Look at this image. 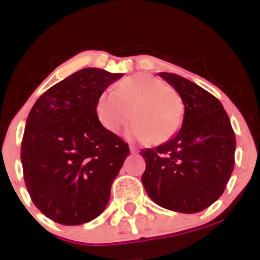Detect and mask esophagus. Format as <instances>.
I'll return each instance as SVG.
<instances>
[{
  "mask_svg": "<svg viewBox=\"0 0 260 260\" xmlns=\"http://www.w3.org/2000/svg\"><path fill=\"white\" fill-rule=\"evenodd\" d=\"M129 150L132 154H138V149H137L136 147H129Z\"/></svg>",
  "mask_w": 260,
  "mask_h": 260,
  "instance_id": "34e87169",
  "label": "esophagus"
}]
</instances>
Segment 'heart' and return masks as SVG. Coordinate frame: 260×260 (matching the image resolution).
Returning <instances> with one entry per match:
<instances>
[{
	"label": "heart",
	"instance_id": "1",
	"mask_svg": "<svg viewBox=\"0 0 260 260\" xmlns=\"http://www.w3.org/2000/svg\"><path fill=\"white\" fill-rule=\"evenodd\" d=\"M98 120L112 133L127 123L126 137L142 143L161 144L180 129L184 115L181 95L150 73H136L122 79L113 91H104L95 107Z\"/></svg>",
	"mask_w": 260,
	"mask_h": 260
}]
</instances>
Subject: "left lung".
Masks as SVG:
<instances>
[{
	"mask_svg": "<svg viewBox=\"0 0 260 260\" xmlns=\"http://www.w3.org/2000/svg\"><path fill=\"white\" fill-rule=\"evenodd\" d=\"M159 76L181 95V129L155 149H143V186L151 201L178 213L207 209L225 190L235 166L236 138L222 104L178 74Z\"/></svg>",
	"mask_w": 260,
	"mask_h": 260,
	"instance_id": "left-lung-1",
	"label": "left lung"
}]
</instances>
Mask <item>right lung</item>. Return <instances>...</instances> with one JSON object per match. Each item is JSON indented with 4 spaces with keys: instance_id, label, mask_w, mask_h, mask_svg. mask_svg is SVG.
Masks as SVG:
<instances>
[{
    "instance_id": "right-lung-1",
    "label": "right lung",
    "mask_w": 260,
    "mask_h": 260,
    "mask_svg": "<svg viewBox=\"0 0 260 260\" xmlns=\"http://www.w3.org/2000/svg\"><path fill=\"white\" fill-rule=\"evenodd\" d=\"M122 76L83 68L45 91L29 112L20 150L25 186L55 222H89L109 203L129 148L100 123L95 107Z\"/></svg>"
}]
</instances>
